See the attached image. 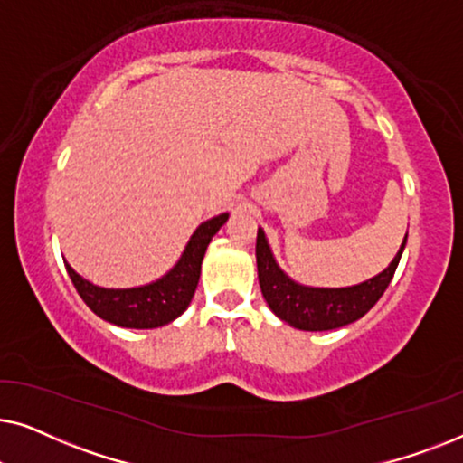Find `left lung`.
I'll list each match as a JSON object with an SVG mask.
<instances>
[{
    "mask_svg": "<svg viewBox=\"0 0 463 463\" xmlns=\"http://www.w3.org/2000/svg\"><path fill=\"white\" fill-rule=\"evenodd\" d=\"M404 244L382 274L347 288H314L290 280L278 268L263 230L257 232V271L261 293L271 312L301 331H331L356 322L369 312L385 293L401 261Z\"/></svg>",
    "mask_w": 463,
    "mask_h": 463,
    "instance_id": "left-lung-1",
    "label": "left lung"
}]
</instances>
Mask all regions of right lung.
Segmentation results:
<instances>
[{
    "mask_svg": "<svg viewBox=\"0 0 463 463\" xmlns=\"http://www.w3.org/2000/svg\"><path fill=\"white\" fill-rule=\"evenodd\" d=\"M227 217L230 214L223 213L219 217L204 221L194 232V236L189 238L185 250H183L175 268L166 276H162L160 280L145 284V287L100 288L84 280L80 274H75L69 263H65V268L86 306L103 320L126 328L164 326L179 318L187 309L195 287H198L206 246L214 233L221 230Z\"/></svg>",
    "mask_w": 463,
    "mask_h": 463,
    "instance_id": "1",
    "label": "right lung"
}]
</instances>
